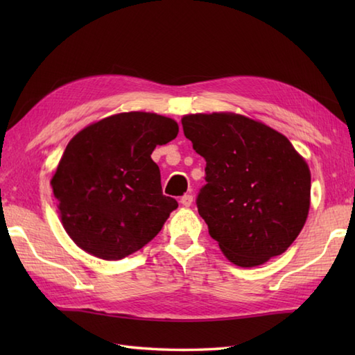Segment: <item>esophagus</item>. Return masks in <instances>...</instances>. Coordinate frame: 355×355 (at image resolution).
<instances>
[{
  "mask_svg": "<svg viewBox=\"0 0 355 355\" xmlns=\"http://www.w3.org/2000/svg\"><path fill=\"white\" fill-rule=\"evenodd\" d=\"M192 201H193V197L189 193H186V195H183L182 198H180V202H182L184 207H189L192 205Z\"/></svg>",
  "mask_w": 355,
  "mask_h": 355,
  "instance_id": "esophagus-1",
  "label": "esophagus"
}]
</instances>
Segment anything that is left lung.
<instances>
[{
  "mask_svg": "<svg viewBox=\"0 0 355 355\" xmlns=\"http://www.w3.org/2000/svg\"><path fill=\"white\" fill-rule=\"evenodd\" d=\"M183 131L206 160L198 214L232 263L282 254L304 229L311 172L284 134L236 112L186 114Z\"/></svg>",
  "mask_w": 355,
  "mask_h": 355,
  "instance_id": "obj_1",
  "label": "left lung"
}]
</instances>
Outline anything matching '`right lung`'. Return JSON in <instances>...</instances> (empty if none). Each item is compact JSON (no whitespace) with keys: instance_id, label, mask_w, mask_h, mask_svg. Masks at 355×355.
<instances>
[{"instance_id":"obj_1","label":"right lung","mask_w":355,"mask_h":355,"mask_svg":"<svg viewBox=\"0 0 355 355\" xmlns=\"http://www.w3.org/2000/svg\"><path fill=\"white\" fill-rule=\"evenodd\" d=\"M177 134L173 119L131 111L97 120L74 135L50 182L74 244L96 258L119 261L162 230L178 202L163 195L150 154Z\"/></svg>"}]
</instances>
